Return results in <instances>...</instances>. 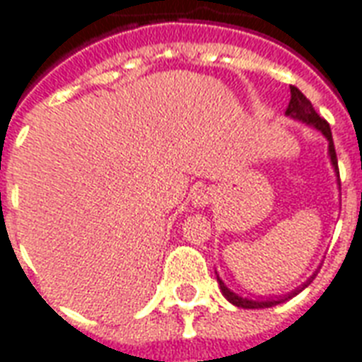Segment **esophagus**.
Wrapping results in <instances>:
<instances>
[{"instance_id":"34e87169","label":"esophagus","mask_w":362,"mask_h":362,"mask_svg":"<svg viewBox=\"0 0 362 362\" xmlns=\"http://www.w3.org/2000/svg\"><path fill=\"white\" fill-rule=\"evenodd\" d=\"M213 197H215V194H213V188L203 186V188L195 189L194 194H192V205L197 209L207 207V205H211V203H213Z\"/></svg>"}]
</instances>
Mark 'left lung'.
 Returning <instances> with one entry per match:
<instances>
[{
    "label": "left lung",
    "instance_id": "1",
    "mask_svg": "<svg viewBox=\"0 0 362 362\" xmlns=\"http://www.w3.org/2000/svg\"><path fill=\"white\" fill-rule=\"evenodd\" d=\"M290 93H291V98H290V103H288V109H286V115L291 117V119L301 120V122H305V124L317 128V130H320V132L324 134V138L328 140V155H330L332 167H334V170H336V176H338V184H339L338 157H336V147H334V140H332L330 124H328V122H326V120L317 113V111H315L313 103H310L309 99L305 98L303 93L297 90L296 86H290ZM313 278H315V274H313V276H310L309 280L301 286V288H297L296 291H291V293H288V296L276 297V299H267V301H255V299H247V297L238 296V293H234V291L228 290V288L224 286V282H222L221 278L216 276V280H218V286H221L222 296L226 297L230 303L235 305V307H242V309H267V307H274V305L284 303V301H288V299H291L293 296H297V293L303 290V288L309 286Z\"/></svg>",
    "mask_w": 362,
    "mask_h": 362
}]
</instances>
